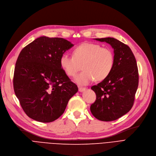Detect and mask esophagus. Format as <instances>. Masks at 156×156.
<instances>
[{
	"mask_svg": "<svg viewBox=\"0 0 156 156\" xmlns=\"http://www.w3.org/2000/svg\"><path fill=\"white\" fill-rule=\"evenodd\" d=\"M85 90H86V88H84V87H79V91L80 92H83Z\"/></svg>",
	"mask_w": 156,
	"mask_h": 156,
	"instance_id": "esophagus-1",
	"label": "esophagus"
}]
</instances>
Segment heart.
I'll list each match as a JSON object with an SVG mask.
<instances>
[{
	"label": "heart",
	"mask_w": 156,
	"mask_h": 156,
	"mask_svg": "<svg viewBox=\"0 0 156 156\" xmlns=\"http://www.w3.org/2000/svg\"><path fill=\"white\" fill-rule=\"evenodd\" d=\"M115 57L112 50L93 43H84L73 51V56L68 53L61 55L60 66L68 76L74 77L81 69L83 71L75 79L79 85H86L93 79L102 80L113 70Z\"/></svg>",
	"instance_id": "heart-1"
}]
</instances>
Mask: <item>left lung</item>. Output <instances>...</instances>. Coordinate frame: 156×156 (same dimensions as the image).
Returning <instances> with one entry per match:
<instances>
[{"label": "left lung", "mask_w": 156, "mask_h": 156, "mask_svg": "<svg viewBox=\"0 0 156 156\" xmlns=\"http://www.w3.org/2000/svg\"><path fill=\"white\" fill-rule=\"evenodd\" d=\"M95 40L106 42L113 47L115 62L109 76L91 88L97 98L90 110L99 120L113 121L128 113L134 104L139 83L138 66L128 45L114 38Z\"/></svg>", "instance_id": "1"}]
</instances>
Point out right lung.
Wrapping results in <instances>:
<instances>
[{"instance_id":"obj_1","label":"right lung","mask_w":156,"mask_h":156,"mask_svg":"<svg viewBox=\"0 0 156 156\" xmlns=\"http://www.w3.org/2000/svg\"><path fill=\"white\" fill-rule=\"evenodd\" d=\"M73 45L61 38L41 36L25 47L16 62L13 88L26 114L43 123L60 117L78 91L60 66L61 55Z\"/></svg>"}]
</instances>
